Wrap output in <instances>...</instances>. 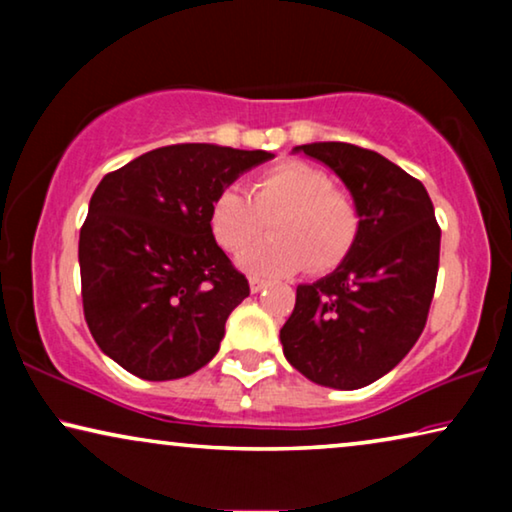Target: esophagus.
<instances>
[{"label":"esophagus","mask_w":512,"mask_h":512,"mask_svg":"<svg viewBox=\"0 0 512 512\" xmlns=\"http://www.w3.org/2000/svg\"><path fill=\"white\" fill-rule=\"evenodd\" d=\"M265 286H268V282H265V279H258V277H251L249 279V289H251V293H261Z\"/></svg>","instance_id":"34e87169"}]
</instances>
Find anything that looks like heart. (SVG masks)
Returning <instances> with one entry per match:
<instances>
[{
  "label": "heart",
  "instance_id": "b5f03b06",
  "mask_svg": "<svg viewBox=\"0 0 512 512\" xmlns=\"http://www.w3.org/2000/svg\"><path fill=\"white\" fill-rule=\"evenodd\" d=\"M268 221L275 237L240 258L251 275L284 277L305 265L312 272L333 270L352 251L361 228L352 195L333 188L331 174L305 160L263 170L249 184V195L223 188L209 207V230L228 254L247 251Z\"/></svg>",
  "mask_w": 512,
  "mask_h": 512
}]
</instances>
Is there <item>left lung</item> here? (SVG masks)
Here are the masks:
<instances>
[{
	"mask_svg": "<svg viewBox=\"0 0 512 512\" xmlns=\"http://www.w3.org/2000/svg\"><path fill=\"white\" fill-rule=\"evenodd\" d=\"M338 174L359 207L352 251L296 289L279 331L284 356L321 387L361 389L396 368L424 331L436 291L440 228L422 181L345 142L296 146Z\"/></svg>",
	"mask_w": 512,
	"mask_h": 512,
	"instance_id": "obj_1",
	"label": "left lung"
}]
</instances>
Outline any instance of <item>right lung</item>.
<instances>
[{
    "mask_svg": "<svg viewBox=\"0 0 512 512\" xmlns=\"http://www.w3.org/2000/svg\"><path fill=\"white\" fill-rule=\"evenodd\" d=\"M275 158L219 144L153 149L95 188L79 235L83 314L97 347L142 380H179L219 352L249 282L216 244L209 207Z\"/></svg>",
    "mask_w": 512,
    "mask_h": 512,
    "instance_id": "1",
    "label": "right lung"
}]
</instances>
